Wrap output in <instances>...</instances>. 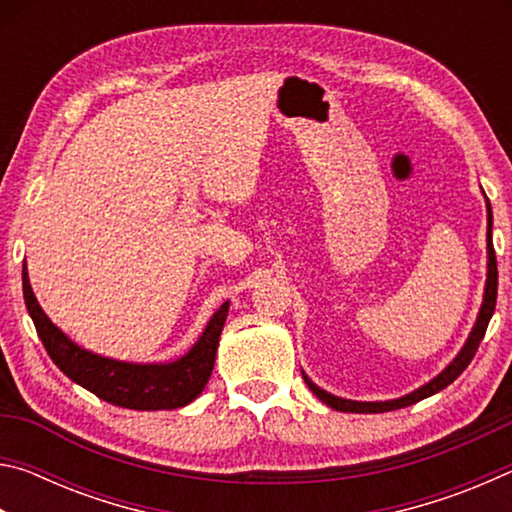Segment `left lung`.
I'll list each match as a JSON object with an SVG mask.
<instances>
[{
	"instance_id": "1",
	"label": "left lung",
	"mask_w": 512,
	"mask_h": 512,
	"mask_svg": "<svg viewBox=\"0 0 512 512\" xmlns=\"http://www.w3.org/2000/svg\"><path fill=\"white\" fill-rule=\"evenodd\" d=\"M485 205H488V280H485V293H483V305L479 311V318H476L472 332H470V336H467L463 350L456 354V359L449 363V366L440 372L438 377H433L429 384L420 386L418 391L404 395V397H400V400H386V402L343 400V397H336L332 393L323 391V388H318L314 381H311L305 372H302L309 391L314 393L320 402L332 406L334 411H345V413H384V411L404 409V406H411L415 402L424 400V397H431L433 393L443 391V388L452 384V381L461 375L467 366H470V361L474 359L476 350H479V343L483 341L485 329H488V323H490L492 314H495V305H497V257H495V246H492V207H490L488 198H485Z\"/></svg>"
}]
</instances>
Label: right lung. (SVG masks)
<instances>
[{"label":"right lung","mask_w":512,"mask_h":512,"mask_svg":"<svg viewBox=\"0 0 512 512\" xmlns=\"http://www.w3.org/2000/svg\"><path fill=\"white\" fill-rule=\"evenodd\" d=\"M22 291L29 316L45 345L51 361L90 393L103 402L135 411L180 409L194 402L203 393L207 379L212 375L219 336L228 316L230 302L216 309L210 323L203 329L201 339L194 343L185 357L171 363H126L83 350L67 334L51 323L38 305L29 284L27 264L22 266Z\"/></svg>","instance_id":"right-lung-1"}]
</instances>
